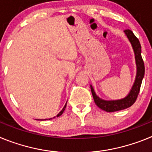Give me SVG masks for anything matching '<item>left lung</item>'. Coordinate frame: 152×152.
<instances>
[{
    "label": "left lung",
    "instance_id": "left-lung-1",
    "mask_svg": "<svg viewBox=\"0 0 152 152\" xmlns=\"http://www.w3.org/2000/svg\"><path fill=\"white\" fill-rule=\"evenodd\" d=\"M124 33L127 36L128 39L129 40L132 47L133 49L134 53H135V64H136V75H135V81H134L133 85L128 95L126 97L119 99V100H103L96 94L92 85H91V93H92L93 97H94L96 105L99 108L104 111H107V112L110 113L122 110H125V109L130 107L132 105H133V103L136 100L137 96L139 95L142 79L145 75V65L144 61L142 60V55H141L142 47H141L139 40L136 38V36L134 35L132 31H131L130 29H126L124 30Z\"/></svg>",
    "mask_w": 152,
    "mask_h": 152
}]
</instances>
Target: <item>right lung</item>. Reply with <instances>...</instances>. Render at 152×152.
Returning a JSON list of instances; mask_svg holds the SVG:
<instances>
[{
    "mask_svg": "<svg viewBox=\"0 0 152 152\" xmlns=\"http://www.w3.org/2000/svg\"><path fill=\"white\" fill-rule=\"evenodd\" d=\"M66 105H67V103H66V104H65V105H64V107H63V109H62V110H61L60 111V112H59V113L58 114V115H57V116H54V117H53V118H49V119H38V120H50V119H54V118H56V117H58V116H61V114H62L63 113H64V110H65V107H66Z\"/></svg>",
    "mask_w": 152,
    "mask_h": 152,
    "instance_id": "obj_1",
    "label": "right lung"
}]
</instances>
